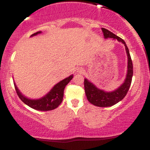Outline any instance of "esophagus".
Segmentation results:
<instances>
[{"label":"esophagus","instance_id":"esophagus-1","mask_svg":"<svg viewBox=\"0 0 150 150\" xmlns=\"http://www.w3.org/2000/svg\"><path fill=\"white\" fill-rule=\"evenodd\" d=\"M77 73L78 74H82L84 73V70L82 68H79L77 69Z\"/></svg>","mask_w":150,"mask_h":150}]
</instances>
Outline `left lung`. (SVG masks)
Returning a JSON list of instances; mask_svg holds the SVG:
<instances>
[{
	"mask_svg": "<svg viewBox=\"0 0 150 150\" xmlns=\"http://www.w3.org/2000/svg\"><path fill=\"white\" fill-rule=\"evenodd\" d=\"M101 30L104 34V39H112L113 40H117L118 42L124 44L127 57H128L127 73L125 80L123 83L114 90L107 92L104 89L98 88L93 82L89 81L88 79L85 78V81H84L85 91L88 101L91 104L99 107H108V106H111L117 104L125 97L131 85L133 70H132V63L128 48L127 47L124 40L106 29L101 28Z\"/></svg>",
	"mask_w": 150,
	"mask_h": 150,
	"instance_id": "1",
	"label": "left lung"
}]
</instances>
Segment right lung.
Returning <instances> with one entry per match:
<instances>
[{
    "label": "right lung",
    "instance_id": "obj_1",
    "mask_svg": "<svg viewBox=\"0 0 150 150\" xmlns=\"http://www.w3.org/2000/svg\"><path fill=\"white\" fill-rule=\"evenodd\" d=\"M41 33H42L41 31L37 32L32 34L30 37H34V36ZM73 78V75H71L69 77L63 79V80L60 81L59 82H58L57 84L53 86L47 94L43 96L42 97L39 98V99H31V98L26 97L20 92V89L17 87L15 81H13V82H14L15 88L18 97L26 105H27L32 108L37 110V111H46L55 109L61 104L62 101H63V92H64L65 86L69 83L70 81Z\"/></svg>",
    "mask_w": 150,
    "mask_h": 150
}]
</instances>
